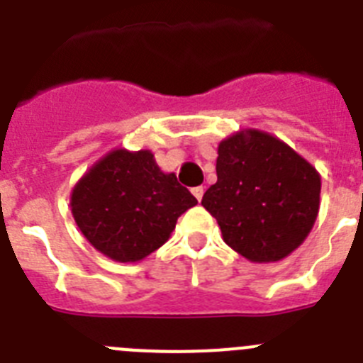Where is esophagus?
I'll return each instance as SVG.
<instances>
[{"mask_svg":"<svg viewBox=\"0 0 363 363\" xmlns=\"http://www.w3.org/2000/svg\"><path fill=\"white\" fill-rule=\"evenodd\" d=\"M203 192H205L203 187H194V189H192V194H194V198H196L198 201H201V198H203Z\"/></svg>","mask_w":363,"mask_h":363,"instance_id":"34e87169","label":"esophagus"}]
</instances>
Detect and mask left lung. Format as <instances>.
Masks as SVG:
<instances>
[{
  "instance_id": "1",
  "label": "left lung",
  "mask_w": 363,
  "mask_h": 363,
  "mask_svg": "<svg viewBox=\"0 0 363 363\" xmlns=\"http://www.w3.org/2000/svg\"><path fill=\"white\" fill-rule=\"evenodd\" d=\"M216 174L201 205L230 249L252 264H272L306 242L322 178L293 147L265 130L240 129L218 143Z\"/></svg>"
}]
</instances>
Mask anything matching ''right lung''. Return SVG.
<instances>
[{"label": "right lung", "instance_id": "obj_1", "mask_svg": "<svg viewBox=\"0 0 363 363\" xmlns=\"http://www.w3.org/2000/svg\"><path fill=\"white\" fill-rule=\"evenodd\" d=\"M196 203L149 149L108 150L70 192V211L86 242L120 264H138L160 249Z\"/></svg>", "mask_w": 363, "mask_h": 363}]
</instances>
